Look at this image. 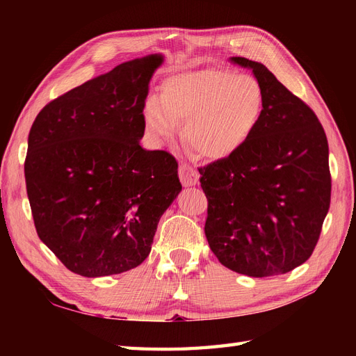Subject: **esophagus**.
Listing matches in <instances>:
<instances>
[{"label":"esophagus","mask_w":356,"mask_h":356,"mask_svg":"<svg viewBox=\"0 0 356 356\" xmlns=\"http://www.w3.org/2000/svg\"><path fill=\"white\" fill-rule=\"evenodd\" d=\"M178 175H179V179L182 182V186L186 187H190V186H196L199 182V172L187 165V163H182L178 169Z\"/></svg>","instance_id":"1"}]
</instances>
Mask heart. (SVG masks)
<instances>
[{
	"label": "heart",
	"mask_w": 356,
	"mask_h": 356,
	"mask_svg": "<svg viewBox=\"0 0 356 356\" xmlns=\"http://www.w3.org/2000/svg\"><path fill=\"white\" fill-rule=\"evenodd\" d=\"M264 106L261 84L229 70H203L168 77L160 99L144 106V124L156 138L170 139L186 123L191 149L207 159H225L250 141Z\"/></svg>",
	"instance_id": "1"
}]
</instances>
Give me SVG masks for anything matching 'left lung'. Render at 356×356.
I'll use <instances>...</instances> for the list:
<instances>
[{
  "mask_svg": "<svg viewBox=\"0 0 356 356\" xmlns=\"http://www.w3.org/2000/svg\"><path fill=\"white\" fill-rule=\"evenodd\" d=\"M232 60L252 70L264 106L238 153L199 168L208 199L204 234L230 270L252 277L282 275L312 255L327 217V135L314 110L263 63Z\"/></svg>",
  "mask_w": 356,
  "mask_h": 356,
  "instance_id": "obj_1",
  "label": "left lung"
}]
</instances>
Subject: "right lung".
<instances>
[{
  "mask_svg": "<svg viewBox=\"0 0 356 356\" xmlns=\"http://www.w3.org/2000/svg\"><path fill=\"white\" fill-rule=\"evenodd\" d=\"M159 55L115 67L50 101L28 136L25 182L38 238L68 270L110 276L141 264L178 196V161L147 152L148 83Z\"/></svg>",
  "mask_w": 356,
  "mask_h": 356,
  "instance_id": "obj_1",
  "label": "right lung"
}]
</instances>
